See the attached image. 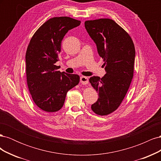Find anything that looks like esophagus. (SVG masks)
I'll use <instances>...</instances> for the list:
<instances>
[{"label":"esophagus","mask_w":161,"mask_h":161,"mask_svg":"<svg viewBox=\"0 0 161 161\" xmlns=\"http://www.w3.org/2000/svg\"><path fill=\"white\" fill-rule=\"evenodd\" d=\"M80 80L82 85H86V84H88V82H89V79L86 76H80Z\"/></svg>","instance_id":"obj_1"}]
</instances>
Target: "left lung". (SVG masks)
<instances>
[{
    "label": "left lung",
    "mask_w": 161,
    "mask_h": 161,
    "mask_svg": "<svg viewBox=\"0 0 161 161\" xmlns=\"http://www.w3.org/2000/svg\"><path fill=\"white\" fill-rule=\"evenodd\" d=\"M85 27L104 60L106 72L103 77L89 79L99 95L91 109L106 115L118 108L127 93L133 78L135 47L128 33L111 19L86 21Z\"/></svg>",
    "instance_id": "left-lung-1"
}]
</instances>
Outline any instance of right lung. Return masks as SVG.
<instances>
[{"label": "right lung", "mask_w": 161, "mask_h": 161, "mask_svg": "<svg viewBox=\"0 0 161 161\" xmlns=\"http://www.w3.org/2000/svg\"><path fill=\"white\" fill-rule=\"evenodd\" d=\"M70 17H53L34 33L26 55V75L29 91L36 105L47 112L60 110L67 92L79 84L78 75L60 72L55 65L59 60L61 42L66 33L80 25Z\"/></svg>", "instance_id": "add662e5"}]
</instances>
